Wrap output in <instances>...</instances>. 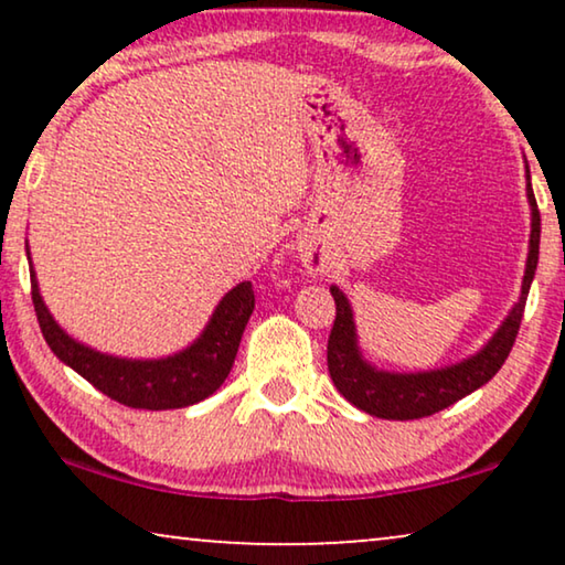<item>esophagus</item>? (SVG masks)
<instances>
[{
	"label": "esophagus",
	"mask_w": 565,
	"mask_h": 565,
	"mask_svg": "<svg viewBox=\"0 0 565 565\" xmlns=\"http://www.w3.org/2000/svg\"><path fill=\"white\" fill-rule=\"evenodd\" d=\"M298 257H300V265H303L311 275L327 273L329 257H327V252H323V246L316 242V238H311V236L300 238V242H298Z\"/></svg>",
	"instance_id": "obj_1"
}]
</instances>
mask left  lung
Returning <instances> with one entry per match:
<instances>
[{
    "mask_svg": "<svg viewBox=\"0 0 565 565\" xmlns=\"http://www.w3.org/2000/svg\"><path fill=\"white\" fill-rule=\"evenodd\" d=\"M527 200L532 211V231H530V254L527 267H524L522 292L512 311L501 327L497 329L489 342H486L476 354L468 360L455 362V365L427 370V373H388V370H377L362 360L358 347V329H354L352 306L350 300L337 285H331V296L337 303V319L329 334L327 347V362L329 375L334 381L337 391L358 406L360 412L377 419H422V416H431L443 408L452 406L455 401L466 398L468 393L481 388L489 383L493 375L499 373L504 360L512 352L516 331H520L524 303H527V292L537 269V254H540V211L535 203V192L530 184V169H527Z\"/></svg>",
    "mask_w": 565,
    "mask_h": 565,
    "instance_id": "left-lung-1",
    "label": "left lung"
}]
</instances>
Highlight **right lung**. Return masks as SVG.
<instances>
[{
    "instance_id": "right-lung-1",
    "label": "right lung",
    "mask_w": 565,
    "mask_h": 565,
    "mask_svg": "<svg viewBox=\"0 0 565 565\" xmlns=\"http://www.w3.org/2000/svg\"><path fill=\"white\" fill-rule=\"evenodd\" d=\"M30 285H33L38 323L51 352L107 398L149 412L192 406L218 391L234 367L238 342L254 311L252 282H238L221 298L203 334L188 350L161 360H128L97 352L68 337L45 308L35 273H30Z\"/></svg>"
}]
</instances>
